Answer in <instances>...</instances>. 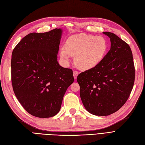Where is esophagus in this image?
Listing matches in <instances>:
<instances>
[{
  "label": "esophagus",
  "mask_w": 145,
  "mask_h": 145,
  "mask_svg": "<svg viewBox=\"0 0 145 145\" xmlns=\"http://www.w3.org/2000/svg\"><path fill=\"white\" fill-rule=\"evenodd\" d=\"M78 74V72L77 71H73V76H74V79H76L77 77Z\"/></svg>",
  "instance_id": "1"
}]
</instances>
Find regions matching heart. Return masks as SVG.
Returning a JSON list of instances; mask_svg holds the SVG:
<instances>
[{"label": "heart", "mask_w": 145, "mask_h": 145, "mask_svg": "<svg viewBox=\"0 0 145 145\" xmlns=\"http://www.w3.org/2000/svg\"><path fill=\"white\" fill-rule=\"evenodd\" d=\"M108 42L102 36L80 34L67 39L65 48L59 50V55L65 63L70 62V56H75L74 63L81 70L95 68L102 62L107 53Z\"/></svg>", "instance_id": "heart-1"}]
</instances>
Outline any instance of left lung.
<instances>
[{
    "instance_id": "obj_1",
    "label": "left lung",
    "mask_w": 145,
    "mask_h": 145,
    "mask_svg": "<svg viewBox=\"0 0 145 145\" xmlns=\"http://www.w3.org/2000/svg\"><path fill=\"white\" fill-rule=\"evenodd\" d=\"M110 39L111 48L97 67L78 75L83 106L95 116H106L126 103L133 89L135 68L128 43L115 34L103 32Z\"/></svg>"
}]
</instances>
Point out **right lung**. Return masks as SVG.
Wrapping results in <instances>:
<instances>
[{
  "label": "right lung",
  "instance_id": "right-lung-1",
  "mask_svg": "<svg viewBox=\"0 0 145 145\" xmlns=\"http://www.w3.org/2000/svg\"><path fill=\"white\" fill-rule=\"evenodd\" d=\"M62 32L56 28L44 33H30L12 52L13 91L22 106L33 116H56L74 82L72 69L63 68L57 62Z\"/></svg>",
  "mask_w": 145,
  "mask_h": 145
}]
</instances>
